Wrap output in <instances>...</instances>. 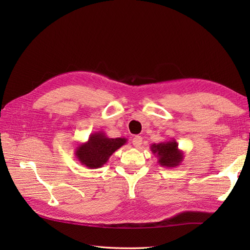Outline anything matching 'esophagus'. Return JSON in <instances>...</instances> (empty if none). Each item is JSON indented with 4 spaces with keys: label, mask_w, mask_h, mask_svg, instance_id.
<instances>
[{
    "label": "esophagus",
    "mask_w": 250,
    "mask_h": 250,
    "mask_svg": "<svg viewBox=\"0 0 250 250\" xmlns=\"http://www.w3.org/2000/svg\"><path fill=\"white\" fill-rule=\"evenodd\" d=\"M142 142H143L142 137L139 136V135H136V136L133 137V140H132V144H133L135 147H140L142 145Z\"/></svg>",
    "instance_id": "obj_1"
}]
</instances>
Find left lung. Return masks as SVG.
I'll list each match as a JSON object with an SVG mask.
<instances>
[{
	"label": "left lung",
	"instance_id": "obj_1",
	"mask_svg": "<svg viewBox=\"0 0 250 250\" xmlns=\"http://www.w3.org/2000/svg\"><path fill=\"white\" fill-rule=\"evenodd\" d=\"M150 150L157 157L158 163L164 167H178L184 160V151L179 149L175 140L151 144Z\"/></svg>",
	"mask_w": 250,
	"mask_h": 250
}]
</instances>
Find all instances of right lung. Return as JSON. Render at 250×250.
Here are the masks:
<instances>
[{"label": "right lung", "mask_w": 250, "mask_h": 250, "mask_svg": "<svg viewBox=\"0 0 250 250\" xmlns=\"http://www.w3.org/2000/svg\"><path fill=\"white\" fill-rule=\"evenodd\" d=\"M125 137L110 139L103 131L90 134L87 142L78 144L75 156L82 166L88 168L102 167L113 153L126 143Z\"/></svg>", "instance_id": "right-lung-1"}]
</instances>
